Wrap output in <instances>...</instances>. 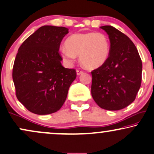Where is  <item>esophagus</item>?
<instances>
[{
    "instance_id": "34e87169",
    "label": "esophagus",
    "mask_w": 154,
    "mask_h": 154,
    "mask_svg": "<svg viewBox=\"0 0 154 154\" xmlns=\"http://www.w3.org/2000/svg\"><path fill=\"white\" fill-rule=\"evenodd\" d=\"M84 72L82 70H79V69H77V75H80L82 74H83Z\"/></svg>"
}]
</instances>
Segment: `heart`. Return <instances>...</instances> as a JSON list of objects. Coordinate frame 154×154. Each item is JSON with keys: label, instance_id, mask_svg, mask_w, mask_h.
<instances>
[{"label": "heart", "instance_id": "heart-1", "mask_svg": "<svg viewBox=\"0 0 154 154\" xmlns=\"http://www.w3.org/2000/svg\"><path fill=\"white\" fill-rule=\"evenodd\" d=\"M60 50V55L67 63L75 61L76 56L84 67L94 69L106 63L110 54V42L104 34L96 32L72 35Z\"/></svg>", "mask_w": 154, "mask_h": 154}]
</instances>
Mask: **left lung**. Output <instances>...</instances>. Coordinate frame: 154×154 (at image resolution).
<instances>
[{
    "label": "left lung",
    "mask_w": 154,
    "mask_h": 154,
    "mask_svg": "<svg viewBox=\"0 0 154 154\" xmlns=\"http://www.w3.org/2000/svg\"><path fill=\"white\" fill-rule=\"evenodd\" d=\"M108 34L110 54L106 63L91 72V96L99 106L116 111L135 100L141 83L142 63L133 42L111 25L100 27Z\"/></svg>",
    "instance_id": "8db88e82"
}]
</instances>
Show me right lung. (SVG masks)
<instances>
[{
  "label": "right lung",
  "mask_w": 154,
  "mask_h": 154,
  "mask_svg": "<svg viewBox=\"0 0 154 154\" xmlns=\"http://www.w3.org/2000/svg\"><path fill=\"white\" fill-rule=\"evenodd\" d=\"M69 31L65 27L44 25L29 36L18 49L13 80L19 102L40 115L57 112L76 79L75 69L62 65L59 49Z\"/></svg>",
  "instance_id": "1"
}]
</instances>
